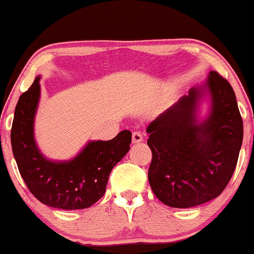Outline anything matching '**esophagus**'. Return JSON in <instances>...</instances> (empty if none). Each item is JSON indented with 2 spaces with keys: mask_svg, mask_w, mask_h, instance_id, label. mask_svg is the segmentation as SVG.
I'll return each instance as SVG.
<instances>
[{
  "mask_svg": "<svg viewBox=\"0 0 254 254\" xmlns=\"http://www.w3.org/2000/svg\"><path fill=\"white\" fill-rule=\"evenodd\" d=\"M143 141V136H142V133L139 132V131H135V132L132 133V143H139V142Z\"/></svg>",
  "mask_w": 254,
  "mask_h": 254,
  "instance_id": "1",
  "label": "esophagus"
}]
</instances>
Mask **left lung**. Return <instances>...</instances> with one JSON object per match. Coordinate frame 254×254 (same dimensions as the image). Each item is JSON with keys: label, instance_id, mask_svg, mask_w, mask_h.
<instances>
[{"label": "left lung", "instance_id": "1", "mask_svg": "<svg viewBox=\"0 0 254 254\" xmlns=\"http://www.w3.org/2000/svg\"><path fill=\"white\" fill-rule=\"evenodd\" d=\"M209 98L207 117H197ZM153 159L148 180L154 194L172 208H192L222 193L237 167L244 137L243 118L228 81L209 72L173 106L148 125Z\"/></svg>", "mask_w": 254, "mask_h": 254}]
</instances>
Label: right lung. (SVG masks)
<instances>
[{"mask_svg": "<svg viewBox=\"0 0 254 254\" xmlns=\"http://www.w3.org/2000/svg\"><path fill=\"white\" fill-rule=\"evenodd\" d=\"M40 76L19 98L10 142L20 174L38 200L63 210L86 209L105 194L112 168L130 149L131 132L123 130L110 141H89L76 156L52 161L34 138V118L40 99Z\"/></svg>", "mask_w": 254, "mask_h": 254, "instance_id": "1", "label": "right lung"}]
</instances>
